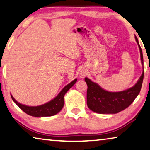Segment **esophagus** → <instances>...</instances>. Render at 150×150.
<instances>
[{
    "label": "esophagus",
    "instance_id": "obj_1",
    "mask_svg": "<svg viewBox=\"0 0 150 150\" xmlns=\"http://www.w3.org/2000/svg\"><path fill=\"white\" fill-rule=\"evenodd\" d=\"M85 75H86V73L85 72V71H81V72H80V74H79L80 77L82 78V79L85 77Z\"/></svg>",
    "mask_w": 150,
    "mask_h": 150
}]
</instances>
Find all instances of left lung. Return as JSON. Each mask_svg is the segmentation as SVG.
<instances>
[{
	"label": "left lung",
	"mask_w": 150,
	"mask_h": 150,
	"mask_svg": "<svg viewBox=\"0 0 150 150\" xmlns=\"http://www.w3.org/2000/svg\"><path fill=\"white\" fill-rule=\"evenodd\" d=\"M136 42L140 50L141 63L143 68V53L138 39L135 36ZM144 71L137 83L132 87L118 92H110L102 89L97 83L88 78L85 81L87 85V104L92 111L100 114H115L126 109L132 103L139 95L142 86Z\"/></svg>",
	"instance_id": "obj_1"
}]
</instances>
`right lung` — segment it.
Returning a JSON list of instances; mask_svg holds the SVG:
<instances>
[{"instance_id":"1","label":"right lung","mask_w":150,"mask_h":150,"mask_svg":"<svg viewBox=\"0 0 150 150\" xmlns=\"http://www.w3.org/2000/svg\"><path fill=\"white\" fill-rule=\"evenodd\" d=\"M77 79H76L72 82L67 85L63 89L61 90L58 95L51 101L42 105L38 106H29L24 105L18 102L14 99L13 96H11L13 102L23 110L26 114L30 116L35 117H50L60 112L62 108L64 106V96L67 91L76 83Z\"/></svg>"}]
</instances>
